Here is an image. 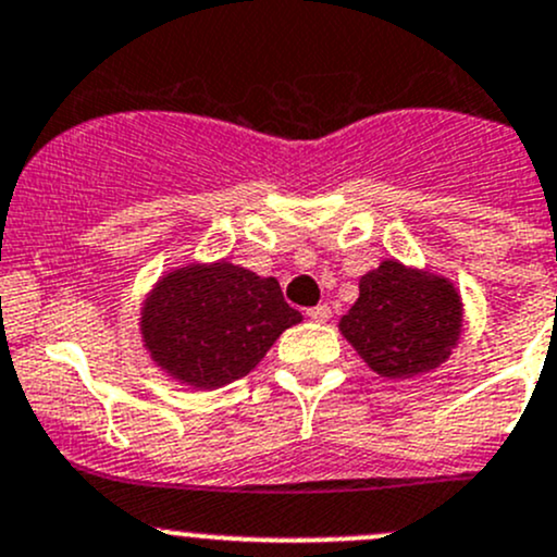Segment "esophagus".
Returning <instances> with one entry per match:
<instances>
[{
	"label": "esophagus",
	"instance_id": "obj_1",
	"mask_svg": "<svg viewBox=\"0 0 557 557\" xmlns=\"http://www.w3.org/2000/svg\"><path fill=\"white\" fill-rule=\"evenodd\" d=\"M308 317H311L313 321H326L332 317V311H330V306H313V308H308Z\"/></svg>",
	"mask_w": 557,
	"mask_h": 557
}]
</instances>
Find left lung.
<instances>
[{
  "label": "left lung",
  "instance_id": "1",
  "mask_svg": "<svg viewBox=\"0 0 557 557\" xmlns=\"http://www.w3.org/2000/svg\"><path fill=\"white\" fill-rule=\"evenodd\" d=\"M461 297L448 278L383 260L359 278L341 332L381 377H412L450 357L461 337Z\"/></svg>",
  "mask_w": 557,
  "mask_h": 557
}]
</instances>
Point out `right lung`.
Instances as JSON below:
<instances>
[{"mask_svg": "<svg viewBox=\"0 0 557 557\" xmlns=\"http://www.w3.org/2000/svg\"><path fill=\"white\" fill-rule=\"evenodd\" d=\"M302 321L276 278L233 262H193L165 273L141 308L152 362L193 388H220L257 367L276 337Z\"/></svg>", "mask_w": 557, "mask_h": 557, "instance_id": "right-lung-1", "label": "right lung"}]
</instances>
